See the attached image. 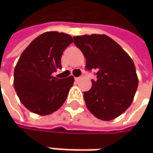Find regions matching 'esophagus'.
Here are the masks:
<instances>
[{
  "label": "esophagus",
  "instance_id": "34e87169",
  "mask_svg": "<svg viewBox=\"0 0 153 153\" xmlns=\"http://www.w3.org/2000/svg\"><path fill=\"white\" fill-rule=\"evenodd\" d=\"M74 79H75V80H79V79H80V77H75Z\"/></svg>",
  "mask_w": 153,
  "mask_h": 153
}]
</instances>
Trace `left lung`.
I'll use <instances>...</instances> for the list:
<instances>
[{"mask_svg":"<svg viewBox=\"0 0 153 153\" xmlns=\"http://www.w3.org/2000/svg\"><path fill=\"white\" fill-rule=\"evenodd\" d=\"M74 40L86 58V69L97 72L91 88L84 92L88 109L102 120L117 118L130 106L137 89L133 60L106 35H81Z\"/></svg>","mask_w":153,"mask_h":153,"instance_id":"left-lung-1","label":"left lung"}]
</instances>
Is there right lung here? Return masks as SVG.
<instances>
[{
    "mask_svg": "<svg viewBox=\"0 0 153 153\" xmlns=\"http://www.w3.org/2000/svg\"><path fill=\"white\" fill-rule=\"evenodd\" d=\"M72 42L69 34L46 32L20 56L14 70V88L21 103L32 112L48 115L65 103L74 79H58L52 74L62 68L63 52Z\"/></svg>",
    "mask_w": 153,
    "mask_h": 153,
    "instance_id": "right-lung-1",
    "label": "right lung"
}]
</instances>
